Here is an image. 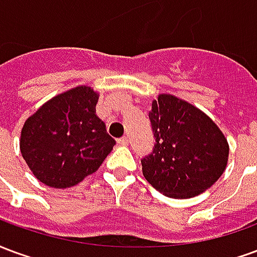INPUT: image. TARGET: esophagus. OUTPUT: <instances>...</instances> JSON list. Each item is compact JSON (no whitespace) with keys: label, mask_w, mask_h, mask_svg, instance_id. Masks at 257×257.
<instances>
[{"label":"esophagus","mask_w":257,"mask_h":257,"mask_svg":"<svg viewBox=\"0 0 257 257\" xmlns=\"http://www.w3.org/2000/svg\"><path fill=\"white\" fill-rule=\"evenodd\" d=\"M117 142H118V145H121V146H126L129 143V140H128V138H126V136H122V138H119Z\"/></svg>","instance_id":"esophagus-1"}]
</instances>
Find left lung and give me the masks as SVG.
<instances>
[{"mask_svg": "<svg viewBox=\"0 0 257 257\" xmlns=\"http://www.w3.org/2000/svg\"><path fill=\"white\" fill-rule=\"evenodd\" d=\"M154 147L142 160L146 180L171 198H191L209 189L226 169L228 143L205 112L162 93L149 111Z\"/></svg>", "mask_w": 257, "mask_h": 257, "instance_id": "left-lung-1", "label": "left lung"}]
</instances>
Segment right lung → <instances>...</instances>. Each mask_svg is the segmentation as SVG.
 <instances>
[{
    "instance_id": "right-lung-1",
    "label": "right lung",
    "mask_w": 257,
    "mask_h": 257,
    "mask_svg": "<svg viewBox=\"0 0 257 257\" xmlns=\"http://www.w3.org/2000/svg\"><path fill=\"white\" fill-rule=\"evenodd\" d=\"M99 95L82 85L55 96L26 119L20 151L33 175L67 189L96 172L115 140L96 115Z\"/></svg>"
}]
</instances>
